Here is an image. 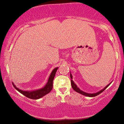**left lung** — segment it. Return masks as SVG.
<instances>
[{
	"label": "left lung",
	"instance_id": "obj_1",
	"mask_svg": "<svg viewBox=\"0 0 124 124\" xmlns=\"http://www.w3.org/2000/svg\"><path fill=\"white\" fill-rule=\"evenodd\" d=\"M70 77H71V86H72V87L73 89L75 90L76 92H78L79 93H81V95H85L86 96H87V97H95V96H96L99 95V94H100L101 93H102V92L104 91V90L106 89V88L108 87L111 84V82L106 87L104 88H103L102 90H100V91L96 92V93H86V92H84V91H82V90H81L80 88H79L76 85L75 83H74L73 81L72 80V74L70 73Z\"/></svg>",
	"mask_w": 124,
	"mask_h": 124
}]
</instances>
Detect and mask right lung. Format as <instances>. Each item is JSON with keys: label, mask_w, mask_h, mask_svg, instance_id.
<instances>
[{"label": "right lung", "mask_w": 124, "mask_h": 124, "mask_svg": "<svg viewBox=\"0 0 124 124\" xmlns=\"http://www.w3.org/2000/svg\"><path fill=\"white\" fill-rule=\"evenodd\" d=\"M58 67L55 68L54 70H53L50 76H49L48 80V82L45 86H44L43 88H40V89L37 90H34V91H23L22 90H19V88L16 87V85L12 82L13 85L14 87L16 88V89L18 91H19L20 93L23 94V95H24L25 96L29 98V99H39L40 98L44 96L47 95L52 90L53 88V79L54 78L55 75H56V73L58 70Z\"/></svg>", "instance_id": "add662e5"}]
</instances>
